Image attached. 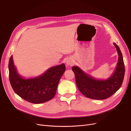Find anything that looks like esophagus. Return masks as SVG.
Instances as JSON below:
<instances>
[{"instance_id": "obj_1", "label": "esophagus", "mask_w": 131, "mask_h": 131, "mask_svg": "<svg viewBox=\"0 0 131 131\" xmlns=\"http://www.w3.org/2000/svg\"><path fill=\"white\" fill-rule=\"evenodd\" d=\"M66 65L69 66H72L73 65V62L71 59H68L66 61Z\"/></svg>"}]
</instances>
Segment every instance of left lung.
<instances>
[{"instance_id":"left-lung-1","label":"left lung","mask_w":131,"mask_h":131,"mask_svg":"<svg viewBox=\"0 0 131 131\" xmlns=\"http://www.w3.org/2000/svg\"><path fill=\"white\" fill-rule=\"evenodd\" d=\"M114 45L119 56L116 70L109 79L105 80H97L84 72L78 66L72 67L77 86L86 97L95 100L106 99L121 88L124 78L125 66L119 48L115 43Z\"/></svg>"}]
</instances>
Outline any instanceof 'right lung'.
Segmentation results:
<instances>
[{
  "mask_svg": "<svg viewBox=\"0 0 131 131\" xmlns=\"http://www.w3.org/2000/svg\"><path fill=\"white\" fill-rule=\"evenodd\" d=\"M9 79L14 92L25 100L41 104L51 100L56 94L59 81L65 71L64 64L52 67L39 77L25 79L20 76L12 55L8 64Z\"/></svg>",
  "mask_w": 131,
  "mask_h": 131,
  "instance_id": "right-lung-1",
  "label": "right lung"
}]
</instances>
